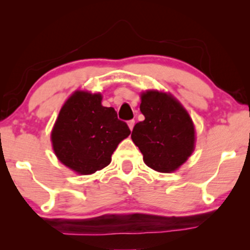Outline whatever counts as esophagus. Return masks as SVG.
Instances as JSON below:
<instances>
[{"mask_svg": "<svg viewBox=\"0 0 250 250\" xmlns=\"http://www.w3.org/2000/svg\"><path fill=\"white\" fill-rule=\"evenodd\" d=\"M127 124H128V127H129V129H133V127H134V124H135V122H134V119H131V121H128L127 122Z\"/></svg>", "mask_w": 250, "mask_h": 250, "instance_id": "esophagus-1", "label": "esophagus"}]
</instances>
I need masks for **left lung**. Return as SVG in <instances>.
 <instances>
[{
	"instance_id": "left-lung-1",
	"label": "left lung",
	"mask_w": 250,
	"mask_h": 250,
	"mask_svg": "<svg viewBox=\"0 0 250 250\" xmlns=\"http://www.w3.org/2000/svg\"><path fill=\"white\" fill-rule=\"evenodd\" d=\"M140 110L145 121L135 124L131 138L143 162L157 172H174L193 152L192 119L175 98L158 91L141 94Z\"/></svg>"
}]
</instances>
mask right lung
Segmentation results:
<instances>
[{
	"label": "right lung",
	"mask_w": 250,
	"mask_h": 250,
	"mask_svg": "<svg viewBox=\"0 0 250 250\" xmlns=\"http://www.w3.org/2000/svg\"><path fill=\"white\" fill-rule=\"evenodd\" d=\"M100 93L76 91L61 108L51 133L58 159L78 174H93L108 166L111 155L131 134L112 107L101 104Z\"/></svg>",
	"instance_id": "1"
}]
</instances>
